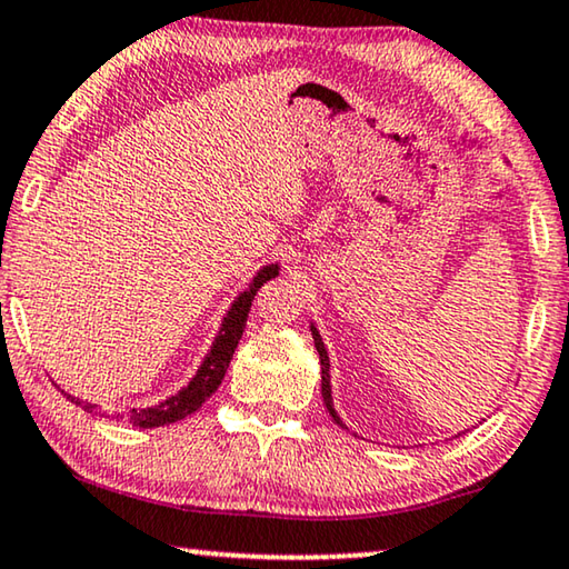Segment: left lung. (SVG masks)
Segmentation results:
<instances>
[{
	"label": "left lung",
	"mask_w": 569,
	"mask_h": 569,
	"mask_svg": "<svg viewBox=\"0 0 569 569\" xmlns=\"http://www.w3.org/2000/svg\"><path fill=\"white\" fill-rule=\"evenodd\" d=\"M311 337H313V347H317V352H319V362H321V398H325V403H327V409H329V413H332V419L339 423V427H345L342 421H339V417H337V411H335V401H332V386H329V355H327V347H325V342H321V335L317 332V327L311 325Z\"/></svg>",
	"instance_id": "8db88e82"
}]
</instances>
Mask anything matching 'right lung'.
I'll list each match as a JSON object with an SVG mask.
<instances>
[{"label": "right lung", "instance_id": "obj_1", "mask_svg": "<svg viewBox=\"0 0 569 569\" xmlns=\"http://www.w3.org/2000/svg\"><path fill=\"white\" fill-rule=\"evenodd\" d=\"M278 270H281L278 262L262 266L258 270V276L252 278L248 291H242L240 296H237L230 311H227L222 327H219V335L214 337V345H211L207 358H203L201 368L197 370V376L189 380V386L181 388V391H178L176 396L166 398V401H160L158 406H150V409H142V411L134 409L132 413H127V421L134 423V427L152 429V427H166V423L181 421V419L189 417V413L199 411L201 403L217 391L219 383H222L227 368H230V360H232V355L237 350V342H240V337L244 332V325H248V313H250L252 299H256L258 288L266 281H270V278H276ZM63 396L71 398L73 403H81L79 398H73L71 393L63 391ZM89 409H94V406L87 403V411ZM120 419H124V417H117V421H120Z\"/></svg>", "mask_w": 569, "mask_h": 569}]
</instances>
